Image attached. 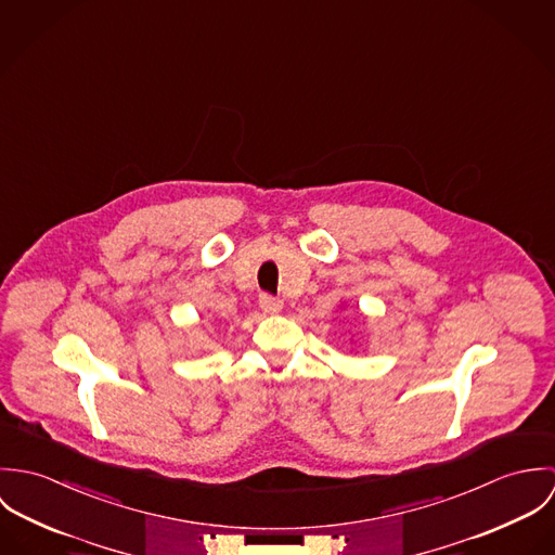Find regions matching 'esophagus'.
<instances>
[{
    "mask_svg": "<svg viewBox=\"0 0 555 555\" xmlns=\"http://www.w3.org/2000/svg\"><path fill=\"white\" fill-rule=\"evenodd\" d=\"M260 310H262L264 314H278V312L282 310V301L275 299V297H271V295H262V297H260Z\"/></svg>",
    "mask_w": 555,
    "mask_h": 555,
    "instance_id": "obj_1",
    "label": "esophagus"
}]
</instances>
